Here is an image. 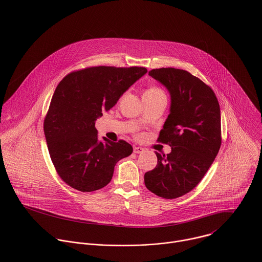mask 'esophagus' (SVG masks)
<instances>
[{
    "label": "esophagus",
    "instance_id": "esophagus-1",
    "mask_svg": "<svg viewBox=\"0 0 262 262\" xmlns=\"http://www.w3.org/2000/svg\"><path fill=\"white\" fill-rule=\"evenodd\" d=\"M143 151H144V148H142V147H139V146L134 147V152H135V153H141V152H143Z\"/></svg>",
    "mask_w": 262,
    "mask_h": 262
}]
</instances>
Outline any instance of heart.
Masks as SVG:
<instances>
[{
    "instance_id": "b5f03b06",
    "label": "heart",
    "mask_w": 262,
    "mask_h": 262,
    "mask_svg": "<svg viewBox=\"0 0 262 262\" xmlns=\"http://www.w3.org/2000/svg\"><path fill=\"white\" fill-rule=\"evenodd\" d=\"M147 91H161V90H160V89H158V88H150V89H148Z\"/></svg>"
}]
</instances>
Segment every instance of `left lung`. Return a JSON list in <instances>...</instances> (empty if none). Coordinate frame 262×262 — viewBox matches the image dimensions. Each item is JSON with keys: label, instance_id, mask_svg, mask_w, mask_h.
Masks as SVG:
<instances>
[{"label": "left lung", "instance_id": "left-lung-1", "mask_svg": "<svg viewBox=\"0 0 262 262\" xmlns=\"http://www.w3.org/2000/svg\"><path fill=\"white\" fill-rule=\"evenodd\" d=\"M150 76L168 89L170 114L158 141L171 152H156L157 165L144 174L145 186L156 195L173 200L199 185L221 146V114L211 88L187 71L155 69Z\"/></svg>", "mask_w": 262, "mask_h": 262}]
</instances>
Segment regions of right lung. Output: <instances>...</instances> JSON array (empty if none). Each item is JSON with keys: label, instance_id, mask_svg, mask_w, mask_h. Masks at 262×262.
<instances>
[{"label": "right lung", "instance_id": "add662e5", "mask_svg": "<svg viewBox=\"0 0 262 262\" xmlns=\"http://www.w3.org/2000/svg\"><path fill=\"white\" fill-rule=\"evenodd\" d=\"M147 70L91 67L66 75L56 88L44 120L51 160L62 181L79 191L107 186L115 165L133 153L125 140L98 139L95 121Z\"/></svg>", "mask_w": 262, "mask_h": 262}]
</instances>
